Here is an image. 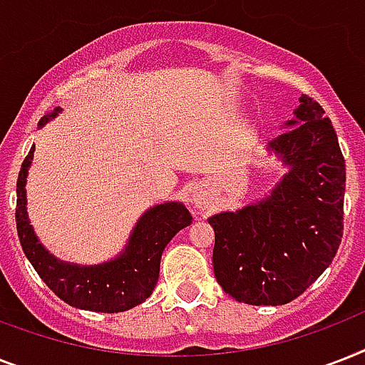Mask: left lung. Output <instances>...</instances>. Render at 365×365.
<instances>
[{"label":"left lung","instance_id":"8db88e82","mask_svg":"<svg viewBox=\"0 0 365 365\" xmlns=\"http://www.w3.org/2000/svg\"><path fill=\"white\" fill-rule=\"evenodd\" d=\"M299 102L301 125L271 142L292 170L267 200L208 220L216 280L240 303L294 301L328 269L343 239L345 157L322 106L307 94Z\"/></svg>","mask_w":365,"mask_h":365}]
</instances>
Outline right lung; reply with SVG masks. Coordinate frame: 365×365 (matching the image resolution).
<instances>
[{
    "instance_id": "obj_1",
    "label": "right lung",
    "mask_w": 365,
    "mask_h": 365,
    "mask_svg": "<svg viewBox=\"0 0 365 365\" xmlns=\"http://www.w3.org/2000/svg\"><path fill=\"white\" fill-rule=\"evenodd\" d=\"M54 115V113H53ZM43 117L39 125L47 121ZM34 159V148L20 166L16 182V231L26 257L41 280L68 305L96 312H123L140 305L153 294L159 280L163 250L180 229L191 223V214L180 202H166L145 212L117 259L96 267L62 263L37 242L26 217V174Z\"/></svg>"
}]
</instances>
